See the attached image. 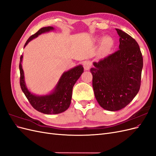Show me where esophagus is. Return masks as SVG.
Wrapping results in <instances>:
<instances>
[{"label":"esophagus","mask_w":156,"mask_h":156,"mask_svg":"<svg viewBox=\"0 0 156 156\" xmlns=\"http://www.w3.org/2000/svg\"><path fill=\"white\" fill-rule=\"evenodd\" d=\"M91 66H92V63L90 61L87 60V61H84L83 62V67L85 70H89V69L91 67Z\"/></svg>","instance_id":"obj_1"}]
</instances>
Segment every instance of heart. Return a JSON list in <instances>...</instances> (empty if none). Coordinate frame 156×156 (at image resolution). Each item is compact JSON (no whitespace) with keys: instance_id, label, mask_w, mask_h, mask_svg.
<instances>
[{"instance_id":"heart-1","label":"heart","mask_w":156,"mask_h":156,"mask_svg":"<svg viewBox=\"0 0 156 156\" xmlns=\"http://www.w3.org/2000/svg\"><path fill=\"white\" fill-rule=\"evenodd\" d=\"M113 44V40L110 37H105L103 40V44L105 45L106 48H111Z\"/></svg>"}]
</instances>
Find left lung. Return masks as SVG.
<instances>
[{
    "instance_id": "obj_1",
    "label": "left lung",
    "mask_w": 156,
    "mask_h": 156,
    "mask_svg": "<svg viewBox=\"0 0 156 156\" xmlns=\"http://www.w3.org/2000/svg\"><path fill=\"white\" fill-rule=\"evenodd\" d=\"M116 30L120 36L119 49L94 62L90 69L96 100L110 111L120 110L133 100L139 91L143 67L137 42L125 32Z\"/></svg>"
}]
</instances>
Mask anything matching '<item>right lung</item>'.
Returning <instances> with one entry per match:
<instances>
[{"instance_id": "right-lung-1", "label": "right lung", "mask_w": 156, "mask_h": 156, "mask_svg": "<svg viewBox=\"0 0 156 156\" xmlns=\"http://www.w3.org/2000/svg\"><path fill=\"white\" fill-rule=\"evenodd\" d=\"M52 30H54V28L52 27L41 28L27 40L25 47L30 41L42 33L49 32ZM22 58L23 55L21 56L20 62V86L22 91L25 94L27 100H29L33 108L37 111L47 115L58 114L66 111L70 105L74 84L84 72L83 66L79 65L68 72H64L61 76L53 92L49 95L39 96L34 95L30 92L26 87L24 79V72L21 65Z\"/></svg>"}]
</instances>
